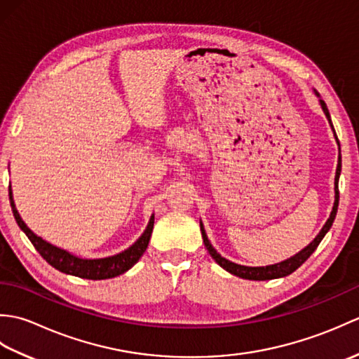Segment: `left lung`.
<instances>
[{
    "instance_id": "1",
    "label": "left lung",
    "mask_w": 359,
    "mask_h": 359,
    "mask_svg": "<svg viewBox=\"0 0 359 359\" xmlns=\"http://www.w3.org/2000/svg\"><path fill=\"white\" fill-rule=\"evenodd\" d=\"M316 97H319V94L315 90ZM319 104H321V108L325 114L327 120H329V125L333 131L334 139H337L338 143V149H339V140L337 137V133H334V128L332 123V118H330V114L329 109H327V104L321 100V97H319ZM339 175H341V149H339V156H338V166H337V174H334V202H333V208L330 212V217L327 219V222L324 224V226L321 228V231L318 233L316 238L311 241L306 248H302L299 253H296L294 256L285 259V261L278 262V264H273V265H265V266H247V265H241V264H236L228 261L224 256H220L216 248L211 245V242L208 239L207 233H205V228L203 224L201 222V231H202V238H203V243L205 247H207L210 256L215 259V261L222 266L224 270H226L228 273L234 274V276L242 278V279H250V280H270V279H278V278H284L288 276V274H292L294 270L299 269V266L307 261V259L311 256V253L318 248L319 243L324 239V236L329 233V230L333 225V220L337 217V211H338V203H339V189H338V182H339Z\"/></svg>"
}]
</instances>
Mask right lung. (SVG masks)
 I'll use <instances>...</instances> for the list:
<instances>
[{
  "label": "right lung",
  "instance_id": "1",
  "mask_svg": "<svg viewBox=\"0 0 359 359\" xmlns=\"http://www.w3.org/2000/svg\"><path fill=\"white\" fill-rule=\"evenodd\" d=\"M9 199H11V207L18 226L25 231L29 241L34 243V247L38 253L43 256V259H46V262L50 264L53 269H57L58 271L72 274V276L83 278V279H93V280L111 279L128 271L131 266H134L137 262H139V259L143 256L144 251H147L149 239H151L152 226H154V215H152L140 238L137 239L131 247L121 251V253L108 256V257H98V259L80 257V256L72 255L71 251H67L65 248L52 245L50 242L44 241L41 236H38L30 230V228L25 224V220L21 219L17 207H15L12 187H9Z\"/></svg>",
  "mask_w": 359,
  "mask_h": 359
}]
</instances>
